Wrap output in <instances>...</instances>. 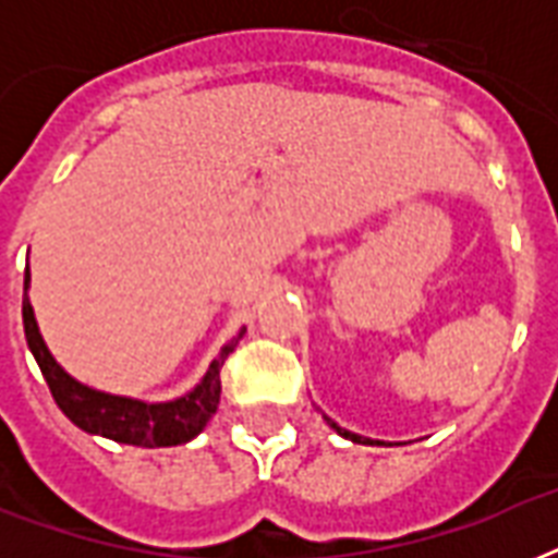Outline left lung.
Instances as JSON below:
<instances>
[{
	"label": "left lung",
	"mask_w": 558,
	"mask_h": 558,
	"mask_svg": "<svg viewBox=\"0 0 558 558\" xmlns=\"http://www.w3.org/2000/svg\"><path fill=\"white\" fill-rule=\"evenodd\" d=\"M324 420H327V423H330V428H336V432H339L341 437H348V440H353V442H365V446H381L379 440H371V437H359V434L348 432V428H341L339 423H332L330 416H324Z\"/></svg>",
	"instance_id": "1"
}]
</instances>
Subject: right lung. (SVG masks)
Listing matches in <instances>:
<instances>
[{
	"label": "right lung",
	"instance_id": "add662e5",
	"mask_svg": "<svg viewBox=\"0 0 558 558\" xmlns=\"http://www.w3.org/2000/svg\"><path fill=\"white\" fill-rule=\"evenodd\" d=\"M28 280L31 275L25 269V295H22L25 339H28V348L37 359L39 371L46 376L51 397L77 428L100 434V437H109L116 442H126V446L159 449V446H182V442L193 440L208 425L210 416L217 414L219 390H222L219 371H222V362L228 359V353L236 348V341L243 339L245 327L228 341L226 348L219 350V356L210 362L208 373L185 397L170 399V402H142V399L112 397V393H104V390H95L72 379L63 367L57 365L54 356L48 353L46 341L39 336L34 310H31Z\"/></svg>",
	"mask_w": 558,
	"mask_h": 558
}]
</instances>
